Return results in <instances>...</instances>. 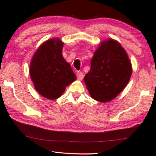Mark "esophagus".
<instances>
[{
	"instance_id": "obj_1",
	"label": "esophagus",
	"mask_w": 156,
	"mask_h": 156,
	"mask_svg": "<svg viewBox=\"0 0 156 156\" xmlns=\"http://www.w3.org/2000/svg\"><path fill=\"white\" fill-rule=\"evenodd\" d=\"M77 78L78 79V80H82L83 79V78H84V74H83V73H82V72H78L77 73Z\"/></svg>"
}]
</instances>
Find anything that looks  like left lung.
Instances as JSON below:
<instances>
[{"label": "left lung", "instance_id": "1", "mask_svg": "<svg viewBox=\"0 0 156 156\" xmlns=\"http://www.w3.org/2000/svg\"><path fill=\"white\" fill-rule=\"evenodd\" d=\"M132 66L125 49L112 38L101 42L91 60L84 83L92 98L112 101L127 85Z\"/></svg>", "mask_w": 156, "mask_h": 156}]
</instances>
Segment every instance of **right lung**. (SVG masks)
<instances>
[{"label": "right lung", "mask_w": 156, "mask_h": 156, "mask_svg": "<svg viewBox=\"0 0 156 156\" xmlns=\"http://www.w3.org/2000/svg\"><path fill=\"white\" fill-rule=\"evenodd\" d=\"M63 42L53 38L44 42L34 53L30 75L34 88L45 98L56 100L76 80L69 63L62 56Z\"/></svg>", "instance_id": "obj_1"}]
</instances>
